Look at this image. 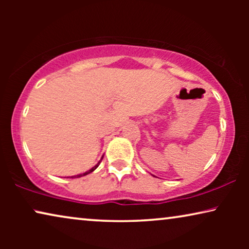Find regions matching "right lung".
Returning <instances> with one entry per match:
<instances>
[{
  "mask_svg": "<svg viewBox=\"0 0 249 249\" xmlns=\"http://www.w3.org/2000/svg\"><path fill=\"white\" fill-rule=\"evenodd\" d=\"M102 159H103V158H102ZM102 159H101V161H102ZM101 161H100V162H98L96 165H94V166H93V168H91V169H89V170H88V171H86V172H85V173H80V175H77V176H72V177H71V178H80V177H83V176H87V175H89V173H91V172H93V171H94V170H96V169H97V166H98V165H100V163H101Z\"/></svg>",
  "mask_w": 249,
  "mask_h": 249,
  "instance_id": "add662e5",
  "label": "right lung"
}]
</instances>
